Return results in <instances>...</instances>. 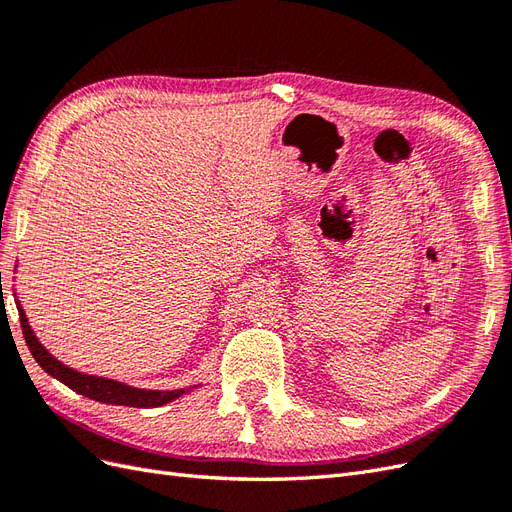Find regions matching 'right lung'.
Segmentation results:
<instances>
[{
    "mask_svg": "<svg viewBox=\"0 0 512 512\" xmlns=\"http://www.w3.org/2000/svg\"><path fill=\"white\" fill-rule=\"evenodd\" d=\"M17 309L21 316V327H23V337L27 342L29 352L34 354L36 363L46 371V374L57 378L59 382H64L70 386L72 391L81 393L89 399L102 401V404H113V406H130V408H158L162 404H168L177 397H181L188 389H177V391H145V389H134V386H128L123 382H115L108 378H98V376H87L81 374V371H74L68 365L57 361L55 356L46 350L38 337L34 335L32 327H29L27 316L23 312L21 303L17 301Z\"/></svg>",
    "mask_w": 512,
    "mask_h": 512,
    "instance_id": "add662e5",
    "label": "right lung"
}]
</instances>
